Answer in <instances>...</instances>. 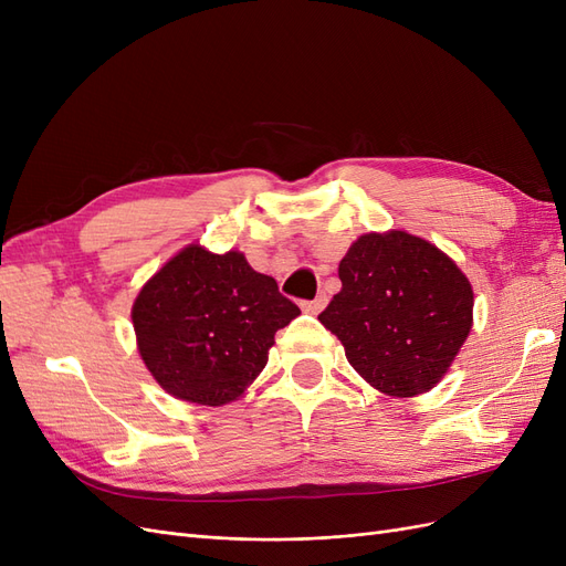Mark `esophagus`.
I'll return each instance as SVG.
<instances>
[{"label": "esophagus", "instance_id": "esophagus-1", "mask_svg": "<svg viewBox=\"0 0 566 566\" xmlns=\"http://www.w3.org/2000/svg\"><path fill=\"white\" fill-rule=\"evenodd\" d=\"M325 304H328V297H325V295H318L316 300H306V302H302V310H304L306 314H321V312L325 310Z\"/></svg>", "mask_w": 566, "mask_h": 566}]
</instances>
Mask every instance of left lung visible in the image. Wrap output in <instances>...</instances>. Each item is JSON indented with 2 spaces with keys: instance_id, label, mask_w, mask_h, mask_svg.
I'll return each mask as SVG.
<instances>
[{
  "instance_id": "8db88e82",
  "label": "left lung",
  "mask_w": 566,
  "mask_h": 566,
  "mask_svg": "<svg viewBox=\"0 0 566 566\" xmlns=\"http://www.w3.org/2000/svg\"><path fill=\"white\" fill-rule=\"evenodd\" d=\"M342 290L318 321L389 397H416L449 370L472 328V285L451 256L406 231L366 233L339 262Z\"/></svg>"
}]
</instances>
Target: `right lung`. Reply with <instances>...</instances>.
<instances>
[{
    "label": "right lung",
    "mask_w": 566,
    "mask_h": 566,
    "mask_svg": "<svg viewBox=\"0 0 566 566\" xmlns=\"http://www.w3.org/2000/svg\"><path fill=\"white\" fill-rule=\"evenodd\" d=\"M297 314L300 306L241 252L188 245L142 287L132 323L144 364L163 389L221 406L262 373L273 335Z\"/></svg>",
    "instance_id": "1"
}]
</instances>
